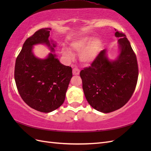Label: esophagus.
Wrapping results in <instances>:
<instances>
[{
    "mask_svg": "<svg viewBox=\"0 0 151 151\" xmlns=\"http://www.w3.org/2000/svg\"><path fill=\"white\" fill-rule=\"evenodd\" d=\"M72 72H73V75H79V72H80V70H79V68L75 67V68H73Z\"/></svg>",
    "mask_w": 151,
    "mask_h": 151,
    "instance_id": "esophagus-1",
    "label": "esophagus"
}]
</instances>
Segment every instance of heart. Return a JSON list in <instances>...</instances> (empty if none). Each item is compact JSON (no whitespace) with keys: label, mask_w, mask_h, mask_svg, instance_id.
<instances>
[{"label":"heart","mask_w":151,"mask_h":151,"mask_svg":"<svg viewBox=\"0 0 151 151\" xmlns=\"http://www.w3.org/2000/svg\"><path fill=\"white\" fill-rule=\"evenodd\" d=\"M70 47L77 52H82L80 55V58L82 61L84 63H90L97 56L100 47V42L97 39L92 41V38L91 37H83L72 42ZM62 51L63 53L68 58H72V53L68 48H63Z\"/></svg>","instance_id":"b5f03b06"}]
</instances>
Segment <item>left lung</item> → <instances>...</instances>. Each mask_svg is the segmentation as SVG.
I'll list each match as a JSON object with an SVG mask.
<instances>
[{"instance_id":"left-lung-1","label":"left lung","mask_w":151,"mask_h":151,"mask_svg":"<svg viewBox=\"0 0 151 151\" xmlns=\"http://www.w3.org/2000/svg\"><path fill=\"white\" fill-rule=\"evenodd\" d=\"M119 54L109 60L107 50L99 53L90 67L80 72L87 101L104 113L120 109L129 101L137 83L139 70L136 55L125 34L116 31Z\"/></svg>"}]
</instances>
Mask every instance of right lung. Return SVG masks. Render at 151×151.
Instances as JSON below:
<instances>
[{
	"label": "right lung",
	"instance_id": "1",
	"mask_svg": "<svg viewBox=\"0 0 151 151\" xmlns=\"http://www.w3.org/2000/svg\"><path fill=\"white\" fill-rule=\"evenodd\" d=\"M51 28L40 29L27 39L16 58L14 79L21 98L31 108L52 112L64 102L72 77V68L59 61L53 52L56 43L49 40ZM47 45L51 52L45 59L36 58L35 45Z\"/></svg>",
	"mask_w": 151,
	"mask_h": 151
}]
</instances>
